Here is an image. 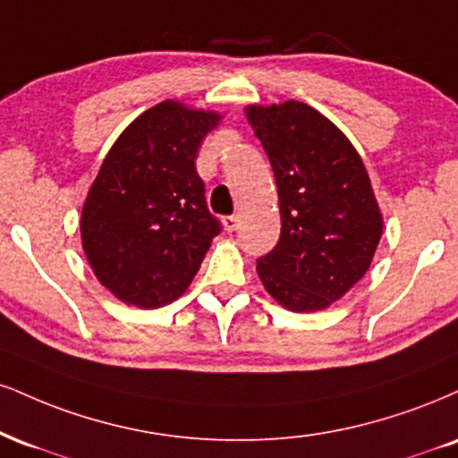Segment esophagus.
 <instances>
[{"label": "esophagus", "mask_w": 458, "mask_h": 458, "mask_svg": "<svg viewBox=\"0 0 458 458\" xmlns=\"http://www.w3.org/2000/svg\"><path fill=\"white\" fill-rule=\"evenodd\" d=\"M222 224L228 233H233V230L239 228V217H236V215H228V217L222 219Z\"/></svg>", "instance_id": "34e87169"}]
</instances>
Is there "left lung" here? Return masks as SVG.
<instances>
[{"label": "left lung", "instance_id": "obj_1", "mask_svg": "<svg viewBox=\"0 0 458 458\" xmlns=\"http://www.w3.org/2000/svg\"><path fill=\"white\" fill-rule=\"evenodd\" d=\"M275 173L282 236L258 258V277L279 305L322 311L371 267L384 217L348 136L310 104L245 108Z\"/></svg>", "mask_w": 458, "mask_h": 458}]
</instances>
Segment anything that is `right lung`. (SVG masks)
Segmentation results:
<instances>
[{"instance_id": "1", "label": "right lung", "mask_w": 458, "mask_h": 458, "mask_svg": "<svg viewBox=\"0 0 458 458\" xmlns=\"http://www.w3.org/2000/svg\"><path fill=\"white\" fill-rule=\"evenodd\" d=\"M222 114L164 100L121 131L81 213L93 275L125 305L157 310L190 288L222 225L196 173Z\"/></svg>"}]
</instances>
